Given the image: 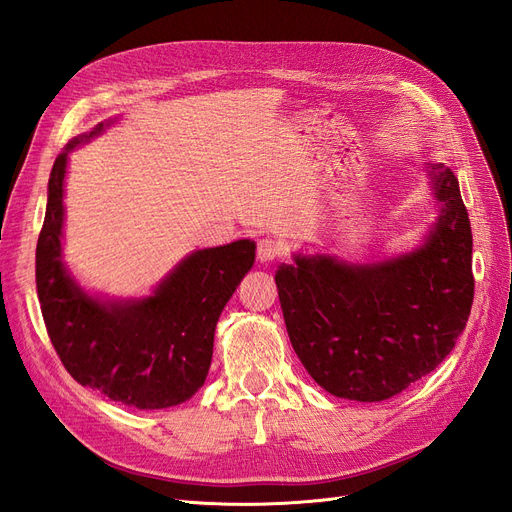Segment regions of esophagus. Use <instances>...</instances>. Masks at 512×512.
<instances>
[{"instance_id": "34e87169", "label": "esophagus", "mask_w": 512, "mask_h": 512, "mask_svg": "<svg viewBox=\"0 0 512 512\" xmlns=\"http://www.w3.org/2000/svg\"><path fill=\"white\" fill-rule=\"evenodd\" d=\"M280 255H283V253H280V246L272 238L259 240V244H257V261L259 263H272Z\"/></svg>"}]
</instances>
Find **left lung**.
Listing matches in <instances>:
<instances>
[{
    "label": "left lung",
    "instance_id": "obj_1",
    "mask_svg": "<svg viewBox=\"0 0 512 512\" xmlns=\"http://www.w3.org/2000/svg\"><path fill=\"white\" fill-rule=\"evenodd\" d=\"M440 217L408 255L353 266L295 255L274 280L287 334L308 374L336 398L381 402L447 357L474 300L472 232L455 174L432 166Z\"/></svg>",
    "mask_w": 512,
    "mask_h": 512
}]
</instances>
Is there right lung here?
Listing matches in <instances>:
<instances>
[{
    "instance_id": "1",
    "label": "right lung",
    "mask_w": 512,
    "mask_h": 512,
    "mask_svg": "<svg viewBox=\"0 0 512 512\" xmlns=\"http://www.w3.org/2000/svg\"><path fill=\"white\" fill-rule=\"evenodd\" d=\"M74 138L55 159L36 249V287L48 338L82 387L142 410L189 400L206 381L214 327L242 276L255 242L236 240L195 251L142 300L102 302L82 291L61 261L63 178L68 153L100 134Z\"/></svg>"
}]
</instances>
